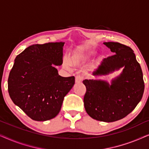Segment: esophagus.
I'll return each mask as SVG.
<instances>
[{"mask_svg": "<svg viewBox=\"0 0 149 149\" xmlns=\"http://www.w3.org/2000/svg\"><path fill=\"white\" fill-rule=\"evenodd\" d=\"M83 77L81 76V75H77V76H76V77H75V82L77 83H81V81H83Z\"/></svg>", "mask_w": 149, "mask_h": 149, "instance_id": "esophagus-1", "label": "esophagus"}]
</instances>
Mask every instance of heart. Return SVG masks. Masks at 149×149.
I'll return each mask as SVG.
<instances>
[{
  "label": "heart",
  "mask_w": 149,
  "mask_h": 149,
  "mask_svg": "<svg viewBox=\"0 0 149 149\" xmlns=\"http://www.w3.org/2000/svg\"><path fill=\"white\" fill-rule=\"evenodd\" d=\"M93 53V52H76L72 53L70 56V62L74 66H79L85 61L88 60L92 56ZM68 60H64V66L66 68L69 69L70 66V64Z\"/></svg>",
  "instance_id": "obj_1"
}]
</instances>
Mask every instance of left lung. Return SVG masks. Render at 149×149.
Listing matches in <instances>:
<instances>
[{
    "label": "left lung",
    "instance_id": "8db88e82",
    "mask_svg": "<svg viewBox=\"0 0 149 149\" xmlns=\"http://www.w3.org/2000/svg\"><path fill=\"white\" fill-rule=\"evenodd\" d=\"M113 56L104 58L93 72L95 77L107 75L124 67L121 74L111 81L85 79L84 106L91 118L113 122L126 117L141 100L144 90L143 74L134 51L117 42H105Z\"/></svg>",
    "mask_w": 149,
    "mask_h": 149
}]
</instances>
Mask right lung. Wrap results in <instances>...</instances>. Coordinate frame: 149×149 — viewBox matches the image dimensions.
<instances>
[{
  "mask_svg": "<svg viewBox=\"0 0 149 149\" xmlns=\"http://www.w3.org/2000/svg\"><path fill=\"white\" fill-rule=\"evenodd\" d=\"M64 45L63 42L32 45L17 56L10 71V97L34 121L56 117L65 95L74 84V77H61L54 66L62 64Z\"/></svg>",
  "mask_w": 149,
  "mask_h": 149,
  "instance_id": "right-lung-1",
  "label": "right lung"
}]
</instances>
